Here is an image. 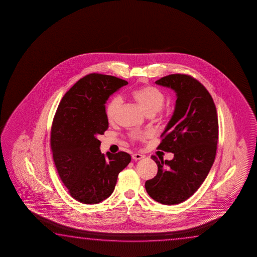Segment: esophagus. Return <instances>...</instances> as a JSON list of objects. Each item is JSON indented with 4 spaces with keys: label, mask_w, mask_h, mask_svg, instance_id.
<instances>
[{
    "label": "esophagus",
    "mask_w": 257,
    "mask_h": 257,
    "mask_svg": "<svg viewBox=\"0 0 257 257\" xmlns=\"http://www.w3.org/2000/svg\"><path fill=\"white\" fill-rule=\"evenodd\" d=\"M142 158H144V156L140 155V154H137V153H136V154L132 155V159L136 160V161H137V160H140V159H142Z\"/></svg>",
    "instance_id": "esophagus-1"
}]
</instances>
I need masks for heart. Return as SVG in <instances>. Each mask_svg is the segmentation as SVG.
Segmentation results:
<instances>
[{
  "label": "heart",
  "instance_id": "obj_1",
  "mask_svg": "<svg viewBox=\"0 0 257 257\" xmlns=\"http://www.w3.org/2000/svg\"><path fill=\"white\" fill-rule=\"evenodd\" d=\"M131 98L148 115L159 113V117H165L169 113L168 109H163L166 100L165 94L155 86L147 85L136 89L131 92ZM120 105L121 99L117 96L109 100L105 108L108 121L113 122L116 119Z\"/></svg>",
  "mask_w": 257,
  "mask_h": 257
}]
</instances>
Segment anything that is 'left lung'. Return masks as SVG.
<instances>
[{
  "instance_id": "obj_1",
  "label": "left lung",
  "mask_w": 257,
  "mask_h": 257,
  "mask_svg": "<svg viewBox=\"0 0 257 257\" xmlns=\"http://www.w3.org/2000/svg\"><path fill=\"white\" fill-rule=\"evenodd\" d=\"M158 85L177 95L174 115L162 133L157 149L174 153L173 160L158 159L157 174L145 183L148 195L162 204H179L200 188L213 165L218 140V120L213 99L191 75L169 74Z\"/></svg>"
}]
</instances>
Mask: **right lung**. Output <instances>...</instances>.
<instances>
[{"mask_svg":"<svg viewBox=\"0 0 257 257\" xmlns=\"http://www.w3.org/2000/svg\"><path fill=\"white\" fill-rule=\"evenodd\" d=\"M126 84L111 75L87 74L62 98L53 119L50 146L57 173L70 195L83 204L111 195L117 175L131 163L126 152L101 154L98 140L109 127L106 100Z\"/></svg>","mask_w":257,"mask_h":257,"instance_id":"1","label":"right lung"}]
</instances>
